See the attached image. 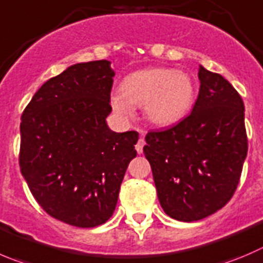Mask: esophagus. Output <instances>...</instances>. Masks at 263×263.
I'll use <instances>...</instances> for the list:
<instances>
[{"label": "esophagus", "mask_w": 263, "mask_h": 263, "mask_svg": "<svg viewBox=\"0 0 263 263\" xmlns=\"http://www.w3.org/2000/svg\"><path fill=\"white\" fill-rule=\"evenodd\" d=\"M144 144H146V142H144V139H143V138L139 139L138 143L136 144V149H137V152H138L139 155H141L142 152H143V147H144Z\"/></svg>", "instance_id": "obj_1"}]
</instances>
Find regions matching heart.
Listing matches in <instances>:
<instances>
[{
	"label": "heart",
	"instance_id": "b5f03b06",
	"mask_svg": "<svg viewBox=\"0 0 263 263\" xmlns=\"http://www.w3.org/2000/svg\"><path fill=\"white\" fill-rule=\"evenodd\" d=\"M120 87L109 97V104L117 115L130 119L136 114V106H143L147 120L161 127L182 121L196 99L192 77L178 69H139L125 76Z\"/></svg>",
	"mask_w": 263,
	"mask_h": 263
}]
</instances>
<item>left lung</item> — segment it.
<instances>
[{
    "instance_id": "left-lung-1",
    "label": "left lung",
    "mask_w": 263,
    "mask_h": 263,
    "mask_svg": "<svg viewBox=\"0 0 263 263\" xmlns=\"http://www.w3.org/2000/svg\"><path fill=\"white\" fill-rule=\"evenodd\" d=\"M199 96L190 116L149 132L143 147L165 213L194 222L216 213L239 184L248 152L244 103L218 73L199 66Z\"/></svg>"
}]
</instances>
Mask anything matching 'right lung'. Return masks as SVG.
Segmentation results:
<instances>
[{"mask_svg":"<svg viewBox=\"0 0 263 263\" xmlns=\"http://www.w3.org/2000/svg\"><path fill=\"white\" fill-rule=\"evenodd\" d=\"M114 76L108 61L73 64L47 80L22 115V174L42 209L71 226L111 218L137 156L139 134L107 125Z\"/></svg>","mask_w":263,"mask_h":263,"instance_id":"obj_1","label":"right lung"}]
</instances>
